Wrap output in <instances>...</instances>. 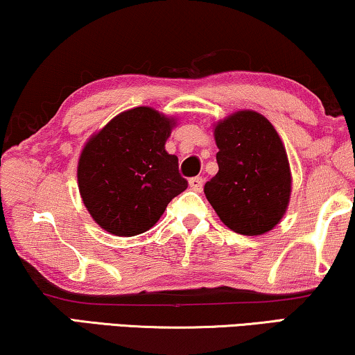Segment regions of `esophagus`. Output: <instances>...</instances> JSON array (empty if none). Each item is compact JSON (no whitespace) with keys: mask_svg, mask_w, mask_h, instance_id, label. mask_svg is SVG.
<instances>
[{"mask_svg":"<svg viewBox=\"0 0 355 355\" xmlns=\"http://www.w3.org/2000/svg\"><path fill=\"white\" fill-rule=\"evenodd\" d=\"M189 186L192 187V191L200 192L202 191V186H203V179L200 176L191 178V179H189Z\"/></svg>","mask_w":355,"mask_h":355,"instance_id":"34e87169","label":"esophagus"}]
</instances>
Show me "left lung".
Segmentation results:
<instances>
[{
	"instance_id": "left-lung-1",
	"label": "left lung",
	"mask_w": 355,
	"mask_h": 355,
	"mask_svg": "<svg viewBox=\"0 0 355 355\" xmlns=\"http://www.w3.org/2000/svg\"><path fill=\"white\" fill-rule=\"evenodd\" d=\"M218 173L203 192L220 220L237 234L260 236L278 225L291 196V171L278 132L255 111L216 124Z\"/></svg>"
}]
</instances>
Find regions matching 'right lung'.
Segmentation results:
<instances>
[{
  "mask_svg": "<svg viewBox=\"0 0 355 355\" xmlns=\"http://www.w3.org/2000/svg\"><path fill=\"white\" fill-rule=\"evenodd\" d=\"M174 119L148 106L124 111L82 150L77 181L92 218L114 236H137L187 189L176 155L164 150Z\"/></svg>",
  "mask_w": 355,
  "mask_h": 355,
  "instance_id": "add662e5",
  "label": "right lung"
}]
</instances>
